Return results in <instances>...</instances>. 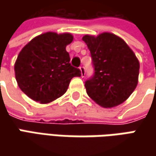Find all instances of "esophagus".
Wrapping results in <instances>:
<instances>
[{
    "mask_svg": "<svg viewBox=\"0 0 156 156\" xmlns=\"http://www.w3.org/2000/svg\"><path fill=\"white\" fill-rule=\"evenodd\" d=\"M80 70H81V77H84L85 76V68L84 67H80Z\"/></svg>",
    "mask_w": 156,
    "mask_h": 156,
    "instance_id": "34e87169",
    "label": "esophagus"
}]
</instances>
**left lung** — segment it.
Instances as JSON below:
<instances>
[{"instance_id":"1","label":"left lung","mask_w":156,"mask_h":156,"mask_svg":"<svg viewBox=\"0 0 156 156\" xmlns=\"http://www.w3.org/2000/svg\"><path fill=\"white\" fill-rule=\"evenodd\" d=\"M82 41L90 51L94 74L85 87L91 99L103 108L122 104L138 83L140 63L122 38L111 33L86 34Z\"/></svg>"}]
</instances>
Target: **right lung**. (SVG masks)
I'll list each match as a JSON object with an SVG mask.
<instances>
[{"label":"right lung","instance_id":"obj_1","mask_svg":"<svg viewBox=\"0 0 156 156\" xmlns=\"http://www.w3.org/2000/svg\"><path fill=\"white\" fill-rule=\"evenodd\" d=\"M69 33L40 34L19 53L15 63L18 86L29 98L48 103L66 93L71 79L81 70L71 66L67 45L73 41Z\"/></svg>","mask_w":156,"mask_h":156}]
</instances>
